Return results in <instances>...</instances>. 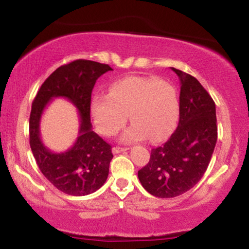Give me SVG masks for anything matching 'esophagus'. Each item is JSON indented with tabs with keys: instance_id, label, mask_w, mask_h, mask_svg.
Masks as SVG:
<instances>
[{
	"instance_id": "1",
	"label": "esophagus",
	"mask_w": 249,
	"mask_h": 249,
	"mask_svg": "<svg viewBox=\"0 0 249 249\" xmlns=\"http://www.w3.org/2000/svg\"><path fill=\"white\" fill-rule=\"evenodd\" d=\"M125 151H127V147H121V146H115L112 148V152L115 154H118L121 152H125Z\"/></svg>"
}]
</instances>
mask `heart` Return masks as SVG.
I'll use <instances>...</instances> for the list:
<instances>
[{
	"mask_svg": "<svg viewBox=\"0 0 249 249\" xmlns=\"http://www.w3.org/2000/svg\"><path fill=\"white\" fill-rule=\"evenodd\" d=\"M96 128L103 136H113L127 122L133 123L122 134L124 142L165 141L179 119L178 90L158 77L131 76L119 79L108 95H96L91 103Z\"/></svg>",
	"mask_w": 249,
	"mask_h": 249,
	"instance_id": "b5f03b06",
	"label": "heart"
}]
</instances>
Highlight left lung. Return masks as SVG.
<instances>
[{"label":"left lung","instance_id":"left-lung-1","mask_svg":"<svg viewBox=\"0 0 249 249\" xmlns=\"http://www.w3.org/2000/svg\"><path fill=\"white\" fill-rule=\"evenodd\" d=\"M172 70L180 81L178 127L164 145L152 148L150 160L138 171L142 187L158 198H174L198 184L218 139L212 97L193 76Z\"/></svg>","mask_w":249,"mask_h":249}]
</instances>
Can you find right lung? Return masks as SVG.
Here are the masks:
<instances>
[{
    "mask_svg": "<svg viewBox=\"0 0 249 249\" xmlns=\"http://www.w3.org/2000/svg\"><path fill=\"white\" fill-rule=\"evenodd\" d=\"M107 64L77 59L59 67L45 79L33 102L29 119L30 147L39 170L51 184L69 196H88L107 181L113 154L111 146L92 131L91 93L96 81L107 71ZM61 96L77 107L79 137L65 153H53L42 144L39 123L47 103Z\"/></svg>",
    "mask_w": 249,
    "mask_h": 249,
    "instance_id": "add662e5",
    "label": "right lung"
}]
</instances>
